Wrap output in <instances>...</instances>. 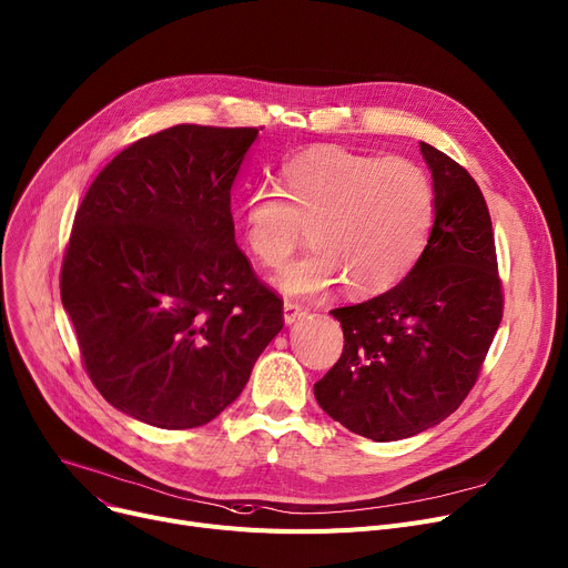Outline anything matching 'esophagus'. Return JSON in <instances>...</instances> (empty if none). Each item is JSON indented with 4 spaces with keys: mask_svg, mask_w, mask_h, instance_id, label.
<instances>
[{
    "mask_svg": "<svg viewBox=\"0 0 568 568\" xmlns=\"http://www.w3.org/2000/svg\"><path fill=\"white\" fill-rule=\"evenodd\" d=\"M306 313L308 311L304 306L294 304V301H285V304H283V320H285V324H294L296 320H301Z\"/></svg>",
    "mask_w": 568,
    "mask_h": 568,
    "instance_id": "1",
    "label": "esophagus"
}]
</instances>
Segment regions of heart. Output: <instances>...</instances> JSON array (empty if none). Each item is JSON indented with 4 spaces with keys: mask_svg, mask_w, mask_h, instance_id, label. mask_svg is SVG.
<instances>
[{
    "mask_svg": "<svg viewBox=\"0 0 568 568\" xmlns=\"http://www.w3.org/2000/svg\"><path fill=\"white\" fill-rule=\"evenodd\" d=\"M283 194L251 189L240 203L248 251L278 267L311 229L313 251L274 276L298 298H315L339 283L361 296L397 285L423 255L434 221L436 189L423 166L320 145L290 160Z\"/></svg>",
    "mask_w": 568,
    "mask_h": 568,
    "instance_id": "b5f03b06",
    "label": "heart"
}]
</instances>
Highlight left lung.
I'll return each mask as SVG.
<instances>
[{
    "label": "left lung",
    "instance_id": "1",
    "mask_svg": "<svg viewBox=\"0 0 568 568\" xmlns=\"http://www.w3.org/2000/svg\"><path fill=\"white\" fill-rule=\"evenodd\" d=\"M420 153L436 189L429 242L393 290L331 311L345 347L315 384L317 404L335 423L376 443L420 434L462 406L505 306L477 182L425 141Z\"/></svg>",
    "mask_w": 568,
    "mask_h": 568
}]
</instances>
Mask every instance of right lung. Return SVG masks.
Segmentation results:
<instances>
[{
    "mask_svg": "<svg viewBox=\"0 0 568 568\" xmlns=\"http://www.w3.org/2000/svg\"><path fill=\"white\" fill-rule=\"evenodd\" d=\"M255 128L173 125L93 180L61 301L100 395L162 429L207 425L283 328V301L235 242L231 186Z\"/></svg>",
    "mask_w": 568,
    "mask_h": 568,
    "instance_id": "right-lung-1",
    "label": "right lung"
}]
</instances>
